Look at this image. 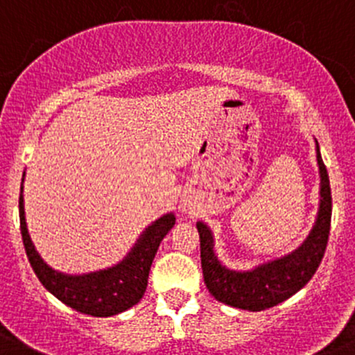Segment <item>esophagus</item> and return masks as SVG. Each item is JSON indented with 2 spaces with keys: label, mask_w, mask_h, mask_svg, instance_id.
Returning <instances> with one entry per match:
<instances>
[{
  "label": "esophagus",
  "mask_w": 355,
  "mask_h": 355,
  "mask_svg": "<svg viewBox=\"0 0 355 355\" xmlns=\"http://www.w3.org/2000/svg\"><path fill=\"white\" fill-rule=\"evenodd\" d=\"M189 209H191V206H189L187 200H182V202H180V211H182V213H187Z\"/></svg>",
  "instance_id": "1"
}]
</instances>
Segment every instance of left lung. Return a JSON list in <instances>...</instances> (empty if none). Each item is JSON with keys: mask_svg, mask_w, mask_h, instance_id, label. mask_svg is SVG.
I'll return each mask as SVG.
<instances>
[{"mask_svg": "<svg viewBox=\"0 0 355 355\" xmlns=\"http://www.w3.org/2000/svg\"><path fill=\"white\" fill-rule=\"evenodd\" d=\"M316 159L320 166V209L316 221L306 241L287 256L268 261L247 271L228 270L214 252L211 228L202 221H198L204 284L214 299L252 313L264 311L287 300L313 278L327 250L331 223L330 178L321 159L318 141Z\"/></svg>", "mask_w": 355, "mask_h": 355, "instance_id": "left-lung-1", "label": "left lung"}]
</instances>
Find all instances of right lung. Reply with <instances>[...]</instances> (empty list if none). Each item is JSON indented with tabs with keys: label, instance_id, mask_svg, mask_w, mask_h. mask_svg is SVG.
Segmentation results:
<instances>
[{
	"label": "right lung",
	"instance_id": "add662e5",
	"mask_svg": "<svg viewBox=\"0 0 355 355\" xmlns=\"http://www.w3.org/2000/svg\"><path fill=\"white\" fill-rule=\"evenodd\" d=\"M22 192L24 185H20L19 213L24 247L32 270L46 290H49L56 299L70 306L71 309L98 318L123 313L142 299L157 247L175 225L173 213H166L153 221L142 232L130 252L114 266L85 275H67L48 266L32 244L25 223Z\"/></svg>",
	"mask_w": 355,
	"mask_h": 355
}]
</instances>
